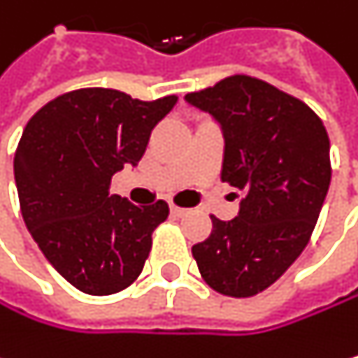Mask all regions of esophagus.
Here are the masks:
<instances>
[{"label":"esophagus","mask_w":358,"mask_h":358,"mask_svg":"<svg viewBox=\"0 0 358 358\" xmlns=\"http://www.w3.org/2000/svg\"><path fill=\"white\" fill-rule=\"evenodd\" d=\"M169 210H171L173 216H185V214L189 212V210H185V208H180V206H171Z\"/></svg>","instance_id":"esophagus-1"}]
</instances>
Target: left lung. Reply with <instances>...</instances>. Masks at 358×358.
<instances>
[{"mask_svg":"<svg viewBox=\"0 0 358 358\" xmlns=\"http://www.w3.org/2000/svg\"><path fill=\"white\" fill-rule=\"evenodd\" d=\"M185 99L218 120L220 178L244 195L236 218L210 216L212 234L193 246V257L210 289L252 297L310 242L331 182L327 129L301 99L244 73Z\"/></svg>","mask_w":358,"mask_h":358,"instance_id":"8db88e82","label":"left lung"}]
</instances>
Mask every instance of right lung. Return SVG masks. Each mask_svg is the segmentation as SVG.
Wrapping results in <instances>:
<instances>
[{
    "mask_svg": "<svg viewBox=\"0 0 358 358\" xmlns=\"http://www.w3.org/2000/svg\"><path fill=\"white\" fill-rule=\"evenodd\" d=\"M114 89L69 91L40 108L14 155L20 214L48 263L87 295L134 285L167 218L163 199L134 206L110 193L112 176L138 165L150 131L176 106Z\"/></svg>",
    "mask_w": 358,
    "mask_h": 358,
    "instance_id": "add662e5",
    "label": "right lung"
}]
</instances>
